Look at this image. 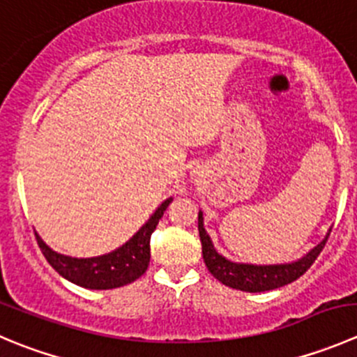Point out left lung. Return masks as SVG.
<instances>
[{"label": "left lung", "instance_id": "obj_1", "mask_svg": "<svg viewBox=\"0 0 357 357\" xmlns=\"http://www.w3.org/2000/svg\"><path fill=\"white\" fill-rule=\"evenodd\" d=\"M199 235L200 242H202L204 261H206V266L209 268L211 274L221 284L248 293L271 291V289H278L281 286L296 281L316 261V258L321 255L324 244H326L328 237H330V234H328L312 251L307 252L298 261L281 263V265H252V263L230 261L214 249L213 241L204 228L202 211H199Z\"/></svg>", "mask_w": 357, "mask_h": 357}]
</instances>
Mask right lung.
<instances>
[{
	"mask_svg": "<svg viewBox=\"0 0 357 357\" xmlns=\"http://www.w3.org/2000/svg\"><path fill=\"white\" fill-rule=\"evenodd\" d=\"M171 202L172 197L164 200L160 207L151 214L150 220L122 248L115 249L108 255L94 256V258H71V256L59 255L41 241L36 231L34 235H36L38 245L47 261L64 279L86 289L120 288V286L134 282L146 272L148 265H150L151 234Z\"/></svg>",
	"mask_w": 357,
	"mask_h": 357,
	"instance_id": "1",
	"label": "right lung"
}]
</instances>
